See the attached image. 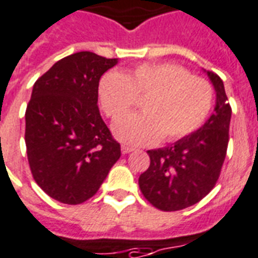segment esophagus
Returning <instances> with one entry per match:
<instances>
[{"mask_svg": "<svg viewBox=\"0 0 258 258\" xmlns=\"http://www.w3.org/2000/svg\"><path fill=\"white\" fill-rule=\"evenodd\" d=\"M133 150H135V148L131 147V146H125V144H123V146H122V147H121L122 154H129V152H132V151H133Z\"/></svg>", "mask_w": 258, "mask_h": 258, "instance_id": "34e87169", "label": "esophagus"}]
</instances>
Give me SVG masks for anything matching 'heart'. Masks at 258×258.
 Listing matches in <instances>:
<instances>
[{
	"instance_id": "obj_1",
	"label": "heart",
	"mask_w": 258,
	"mask_h": 258,
	"mask_svg": "<svg viewBox=\"0 0 258 258\" xmlns=\"http://www.w3.org/2000/svg\"><path fill=\"white\" fill-rule=\"evenodd\" d=\"M143 97L144 113L124 117L114 125L115 137L126 144L150 146L162 137L177 142L198 131L213 106V86L173 63H143L129 74L110 71L99 84L101 107L112 119Z\"/></svg>"
}]
</instances>
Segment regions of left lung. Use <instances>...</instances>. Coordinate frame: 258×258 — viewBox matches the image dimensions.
<instances>
[{
	"mask_svg": "<svg viewBox=\"0 0 258 258\" xmlns=\"http://www.w3.org/2000/svg\"><path fill=\"white\" fill-rule=\"evenodd\" d=\"M216 89V107L204 126L172 146L148 150L150 166L139 177L148 202L163 212L198 204L217 183L227 155L231 106L219 75L208 71Z\"/></svg>",
	"mask_w": 258,
	"mask_h": 258,
	"instance_id": "left-lung-1",
	"label": "left lung"
}]
</instances>
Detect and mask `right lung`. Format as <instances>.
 Returning a JSON list of instances; mask_svg holds the SVG:
<instances>
[{"instance_id": "add662e5", "label": "right lung", "mask_w": 258, "mask_h": 258, "mask_svg": "<svg viewBox=\"0 0 258 258\" xmlns=\"http://www.w3.org/2000/svg\"><path fill=\"white\" fill-rule=\"evenodd\" d=\"M116 59L78 52L35 81L26 110V148L35 183L61 204L80 205L100 188L121 146L101 119L99 81Z\"/></svg>"}]
</instances>
